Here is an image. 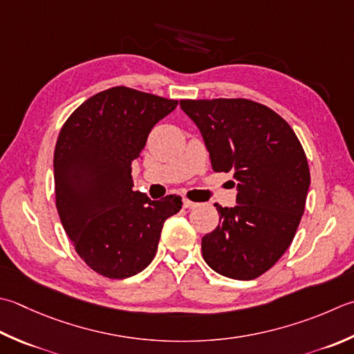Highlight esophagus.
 I'll use <instances>...</instances> for the list:
<instances>
[{
	"label": "esophagus",
	"mask_w": 354,
	"mask_h": 354,
	"mask_svg": "<svg viewBox=\"0 0 354 354\" xmlns=\"http://www.w3.org/2000/svg\"><path fill=\"white\" fill-rule=\"evenodd\" d=\"M198 204L196 203H193V201H190V199H184V207L185 209H193V207H196Z\"/></svg>",
	"instance_id": "esophagus-1"
}]
</instances>
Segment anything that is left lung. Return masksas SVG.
<instances>
[{"label":"left lung","instance_id":"obj_1","mask_svg":"<svg viewBox=\"0 0 354 354\" xmlns=\"http://www.w3.org/2000/svg\"><path fill=\"white\" fill-rule=\"evenodd\" d=\"M203 133L214 171H232L236 205L214 204L219 224L201 242L214 272L250 281L286 253L306 209L310 169L290 124L272 109L245 98L181 100Z\"/></svg>","mask_w":354,"mask_h":354}]
</instances>
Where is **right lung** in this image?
<instances>
[{"mask_svg":"<svg viewBox=\"0 0 354 354\" xmlns=\"http://www.w3.org/2000/svg\"><path fill=\"white\" fill-rule=\"evenodd\" d=\"M176 100L118 86L84 101L62 126L53 155L55 198L80 258L101 276L130 278L153 261L164 221L183 199L133 192L131 162Z\"/></svg>","mask_w":354,"mask_h":354,"instance_id":"add662e5","label":"right lung"}]
</instances>
